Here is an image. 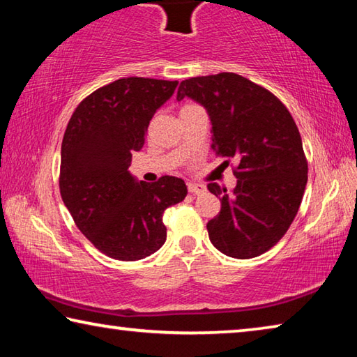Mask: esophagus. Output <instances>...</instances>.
<instances>
[{
	"label": "esophagus",
	"mask_w": 357,
	"mask_h": 357,
	"mask_svg": "<svg viewBox=\"0 0 357 357\" xmlns=\"http://www.w3.org/2000/svg\"><path fill=\"white\" fill-rule=\"evenodd\" d=\"M187 189H189V192L193 193V195H200V193L206 192V187H204L203 184H195V183L187 184Z\"/></svg>",
	"instance_id": "esophagus-1"
}]
</instances>
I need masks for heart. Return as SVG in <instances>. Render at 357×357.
<instances>
[{
	"mask_svg": "<svg viewBox=\"0 0 357 357\" xmlns=\"http://www.w3.org/2000/svg\"><path fill=\"white\" fill-rule=\"evenodd\" d=\"M189 105H190V104H189ZM184 107H187V105H184Z\"/></svg>",
	"mask_w": 357,
	"mask_h": 357,
	"instance_id": "1",
	"label": "heart"
}]
</instances>
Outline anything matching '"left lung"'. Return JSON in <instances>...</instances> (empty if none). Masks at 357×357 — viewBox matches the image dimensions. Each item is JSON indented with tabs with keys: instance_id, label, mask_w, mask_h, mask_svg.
Segmentation results:
<instances>
[{
	"instance_id": "obj_1",
	"label": "left lung",
	"mask_w": 357,
	"mask_h": 357,
	"mask_svg": "<svg viewBox=\"0 0 357 357\" xmlns=\"http://www.w3.org/2000/svg\"><path fill=\"white\" fill-rule=\"evenodd\" d=\"M184 98L208 110L223 164L238 162L231 192L208 184L222 203L206 225L211 243L233 258L261 255L288 231L305 190L309 167L298 126L279 98L233 72L187 78L178 88V100Z\"/></svg>"
}]
</instances>
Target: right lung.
Segmentation results:
<instances>
[{"mask_svg":"<svg viewBox=\"0 0 357 357\" xmlns=\"http://www.w3.org/2000/svg\"><path fill=\"white\" fill-rule=\"evenodd\" d=\"M176 86L155 78H119L84 98L66 128L61 198L78 229L113 259L137 261L159 250L167 239L164 211L187 195L181 178L148 184L129 173L149 121Z\"/></svg>","mask_w":357,"mask_h":357,"instance_id":"obj_1","label":"right lung"}]
</instances>
